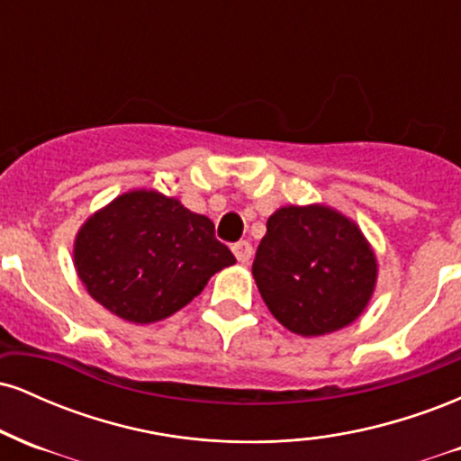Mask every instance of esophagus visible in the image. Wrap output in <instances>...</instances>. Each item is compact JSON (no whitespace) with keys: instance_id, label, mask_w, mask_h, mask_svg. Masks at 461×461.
I'll use <instances>...</instances> for the list:
<instances>
[{"instance_id":"obj_1","label":"esophagus","mask_w":461,"mask_h":461,"mask_svg":"<svg viewBox=\"0 0 461 461\" xmlns=\"http://www.w3.org/2000/svg\"><path fill=\"white\" fill-rule=\"evenodd\" d=\"M231 251H234L236 260L240 262V264H249V262H251L253 249H251V245H249L247 240H240V242H236V245L231 247Z\"/></svg>"}]
</instances>
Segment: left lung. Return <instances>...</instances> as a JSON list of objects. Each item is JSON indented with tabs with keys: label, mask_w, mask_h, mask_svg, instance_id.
Instances as JSON below:
<instances>
[{
	"label": "left lung",
	"mask_w": 461,
	"mask_h": 461,
	"mask_svg": "<svg viewBox=\"0 0 461 461\" xmlns=\"http://www.w3.org/2000/svg\"><path fill=\"white\" fill-rule=\"evenodd\" d=\"M377 271V256L356 221L322 203L275 210L253 260L267 308L303 338L359 319L373 299Z\"/></svg>",
	"instance_id": "obj_1"
}]
</instances>
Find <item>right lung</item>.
<instances>
[{"label":"right lung","mask_w":461,"mask_h":461,"mask_svg":"<svg viewBox=\"0 0 461 461\" xmlns=\"http://www.w3.org/2000/svg\"><path fill=\"white\" fill-rule=\"evenodd\" d=\"M86 293L134 325L168 319L236 258L214 223L158 190H130L88 216L73 242Z\"/></svg>","instance_id":"obj_1"}]
</instances>
